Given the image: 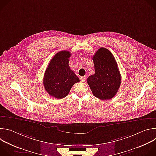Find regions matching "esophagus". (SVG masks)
I'll return each instance as SVG.
<instances>
[{"mask_svg": "<svg viewBox=\"0 0 156 156\" xmlns=\"http://www.w3.org/2000/svg\"><path fill=\"white\" fill-rule=\"evenodd\" d=\"M86 80V76H81L80 77V80L81 82H84Z\"/></svg>", "mask_w": 156, "mask_h": 156, "instance_id": "obj_1", "label": "esophagus"}]
</instances>
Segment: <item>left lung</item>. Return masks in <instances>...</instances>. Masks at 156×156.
Masks as SVG:
<instances>
[{"instance_id":"obj_1","label":"left lung","mask_w":156,"mask_h":156,"mask_svg":"<svg viewBox=\"0 0 156 156\" xmlns=\"http://www.w3.org/2000/svg\"><path fill=\"white\" fill-rule=\"evenodd\" d=\"M94 75L89 76L87 83L93 95L101 100L113 98L121 84V75L113 54L107 49L101 48L93 57Z\"/></svg>"}]
</instances>
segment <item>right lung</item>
Wrapping results in <instances>:
<instances>
[{
	"mask_svg": "<svg viewBox=\"0 0 156 156\" xmlns=\"http://www.w3.org/2000/svg\"><path fill=\"white\" fill-rule=\"evenodd\" d=\"M71 53L62 51L57 53L50 61L44 75V87L48 93L58 99L68 95L73 85L80 82L79 78L70 68Z\"/></svg>",
	"mask_w": 156,
	"mask_h": 156,
	"instance_id": "right-lung-1",
	"label": "right lung"
}]
</instances>
